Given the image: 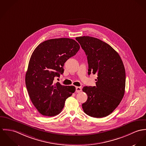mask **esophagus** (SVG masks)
<instances>
[{"label":"esophagus","instance_id":"esophagus-1","mask_svg":"<svg viewBox=\"0 0 146 146\" xmlns=\"http://www.w3.org/2000/svg\"><path fill=\"white\" fill-rule=\"evenodd\" d=\"M82 91V88L81 87H76V92L77 93H79Z\"/></svg>","mask_w":146,"mask_h":146}]
</instances>
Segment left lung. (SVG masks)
I'll list each match as a JSON object with an SVG mask.
<instances>
[{"instance_id": "8db88e82", "label": "left lung", "mask_w": 146, "mask_h": 146, "mask_svg": "<svg viewBox=\"0 0 146 146\" xmlns=\"http://www.w3.org/2000/svg\"><path fill=\"white\" fill-rule=\"evenodd\" d=\"M87 55L88 74H97L96 86H85L88 96L82 104L87 115L100 118L113 112L124 95L125 70L119 54L107 43L90 36L76 38Z\"/></svg>"}]
</instances>
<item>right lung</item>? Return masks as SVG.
Returning <instances> with one entry per match:
<instances>
[{
	"instance_id": "right-lung-1",
	"label": "right lung",
	"mask_w": 146,
	"mask_h": 146,
	"mask_svg": "<svg viewBox=\"0 0 146 146\" xmlns=\"http://www.w3.org/2000/svg\"><path fill=\"white\" fill-rule=\"evenodd\" d=\"M80 48L73 39H50L39 44L32 54L25 82L30 98L42 115L54 116L60 113L65 100L76 91L74 86L55 83L56 77L64 73L65 62Z\"/></svg>"
}]
</instances>
